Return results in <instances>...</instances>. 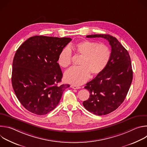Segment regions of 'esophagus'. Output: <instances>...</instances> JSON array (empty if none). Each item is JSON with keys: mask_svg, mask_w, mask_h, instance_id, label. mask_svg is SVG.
Returning <instances> with one entry per match:
<instances>
[{"mask_svg": "<svg viewBox=\"0 0 147 147\" xmlns=\"http://www.w3.org/2000/svg\"><path fill=\"white\" fill-rule=\"evenodd\" d=\"M71 87L72 88H73V89H80V88H81L80 87L77 86H74V85H71Z\"/></svg>", "mask_w": 147, "mask_h": 147, "instance_id": "obj_1", "label": "esophagus"}]
</instances>
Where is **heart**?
I'll list each match as a JSON object with an SVG mask.
<instances>
[{"label":"heart","mask_w":147,"mask_h":147,"mask_svg":"<svg viewBox=\"0 0 147 147\" xmlns=\"http://www.w3.org/2000/svg\"><path fill=\"white\" fill-rule=\"evenodd\" d=\"M73 50L82 56L80 66L73 67L66 71L64 75L66 82L74 86L81 85L92 76L101 73L107 67L111 58V51L105 44L96 42L84 40L66 47L60 52L57 61L62 67H67L71 62Z\"/></svg>","instance_id":"heart-1"}]
</instances>
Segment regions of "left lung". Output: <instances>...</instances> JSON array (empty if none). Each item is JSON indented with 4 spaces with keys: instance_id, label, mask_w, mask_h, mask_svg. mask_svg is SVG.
Listing matches in <instances>:
<instances>
[{
    "instance_id": "left-lung-1",
    "label": "left lung",
    "mask_w": 147,
    "mask_h": 147,
    "mask_svg": "<svg viewBox=\"0 0 147 147\" xmlns=\"http://www.w3.org/2000/svg\"><path fill=\"white\" fill-rule=\"evenodd\" d=\"M103 38L111 46V58L101 73L87 83L90 98L82 102L90 112L105 115L115 111L124 101L133 80L130 57L127 51L115 38L108 34L87 35V38Z\"/></svg>"
}]
</instances>
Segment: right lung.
I'll return each instance as SVG.
<instances>
[{
  "label": "right lung",
  "mask_w": 147,
  "mask_h": 147,
  "mask_svg": "<svg viewBox=\"0 0 147 147\" xmlns=\"http://www.w3.org/2000/svg\"><path fill=\"white\" fill-rule=\"evenodd\" d=\"M70 38L36 35L17 50L13 61L11 82L15 94L29 112L44 115L53 110L69 84H59L63 74L57 63Z\"/></svg>",
  "instance_id": "1"
}]
</instances>
